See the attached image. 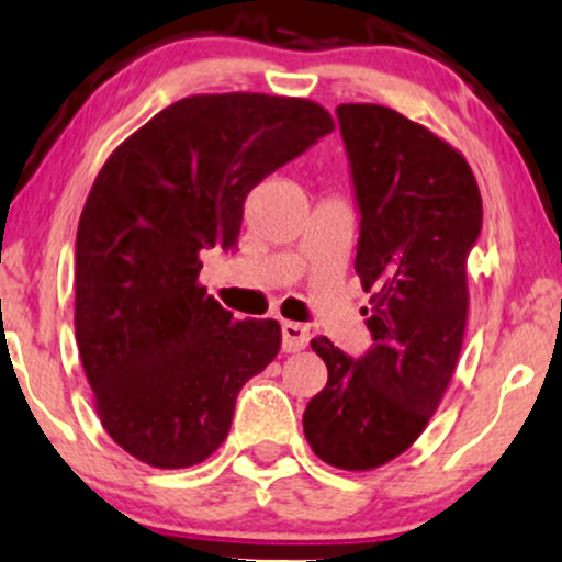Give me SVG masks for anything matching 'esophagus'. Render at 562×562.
<instances>
[{"instance_id": "obj_1", "label": "esophagus", "mask_w": 562, "mask_h": 562, "mask_svg": "<svg viewBox=\"0 0 562 562\" xmlns=\"http://www.w3.org/2000/svg\"><path fill=\"white\" fill-rule=\"evenodd\" d=\"M311 342V331L303 324L285 322L282 324V350L285 352H301Z\"/></svg>"}]
</instances>
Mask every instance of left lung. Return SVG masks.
Instances as JSON below:
<instances>
[{
	"label": "left lung",
	"instance_id": "left-lung-1",
	"mask_svg": "<svg viewBox=\"0 0 562 562\" xmlns=\"http://www.w3.org/2000/svg\"><path fill=\"white\" fill-rule=\"evenodd\" d=\"M337 119L373 345L350 358L326 337L311 339L329 381L305 407L303 432L326 464L366 472L407 451L443 400L464 339L482 196L461 153L402 113L342 103Z\"/></svg>",
	"mask_w": 562,
	"mask_h": 562
}]
</instances>
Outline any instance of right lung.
<instances>
[{"label": "right lung", "instance_id": "obj_1", "mask_svg": "<svg viewBox=\"0 0 562 562\" xmlns=\"http://www.w3.org/2000/svg\"><path fill=\"white\" fill-rule=\"evenodd\" d=\"M331 130L305 98L191 95L105 160L77 228L75 334L98 417L134 459L215 453L240 386L280 352L274 318L236 322L199 285V254L236 248L248 191Z\"/></svg>", "mask_w": 562, "mask_h": 562}]
</instances>
